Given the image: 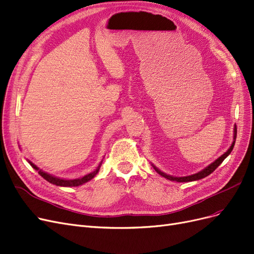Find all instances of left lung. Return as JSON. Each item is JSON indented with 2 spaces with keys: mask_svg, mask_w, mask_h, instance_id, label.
I'll list each match as a JSON object with an SVG mask.
<instances>
[{
  "mask_svg": "<svg viewBox=\"0 0 254 254\" xmlns=\"http://www.w3.org/2000/svg\"><path fill=\"white\" fill-rule=\"evenodd\" d=\"M236 139H237V126H234V128H233V141H232L231 146L228 148V151H227L226 153H225V154H223L221 157H219V158L217 159V160L213 161V162H212L211 164H209L207 167H205L204 170H202L201 172L196 173V174H193V175H190V176H186V177H174V176L167 175V174L161 172L160 170H158V168H157L154 164H152V165H153V167H154V170H155L159 175L164 177V178H166V179L171 180V181H177V182H191V181L200 180V179H203V178H205V177L209 176V175L215 170V168H217V167L225 160V159H226V158L228 157V155L232 152L234 143H236Z\"/></svg>",
  "mask_w": 254,
  "mask_h": 254,
  "instance_id": "1",
  "label": "left lung"
}]
</instances>
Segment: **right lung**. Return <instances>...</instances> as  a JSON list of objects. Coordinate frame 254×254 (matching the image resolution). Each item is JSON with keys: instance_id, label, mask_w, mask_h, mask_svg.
<instances>
[{"instance_id": "right-lung-1", "label": "right lung", "mask_w": 254, "mask_h": 254, "mask_svg": "<svg viewBox=\"0 0 254 254\" xmlns=\"http://www.w3.org/2000/svg\"><path fill=\"white\" fill-rule=\"evenodd\" d=\"M28 162L30 163V165L34 168V170H36L37 172H39V174L44 178L45 180H47L48 182H50V183H52V184H54V185H58V186H64V187H72V186H79V185H82V184H84V183H87L88 181H90V180H92L94 177H95L96 175H97V173L99 172V168H100V166H101V163H102V161L99 163V165L97 166V168L95 171H93L92 173H90V174H88V175H86V176H83V177H81V178H78V179H73V180H65V179H61V178H58V177H54V176H52V175H50V174H48V173H45V172H43L42 170H40L39 167H37L36 165H34L31 161H29L28 160Z\"/></svg>"}]
</instances>
